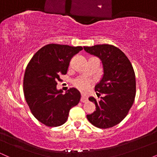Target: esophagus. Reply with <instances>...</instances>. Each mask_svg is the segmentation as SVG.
<instances>
[{"label": "esophagus", "mask_w": 157, "mask_h": 157, "mask_svg": "<svg viewBox=\"0 0 157 157\" xmlns=\"http://www.w3.org/2000/svg\"><path fill=\"white\" fill-rule=\"evenodd\" d=\"M88 100V97L86 96V95H82L80 99V101L82 102H86Z\"/></svg>", "instance_id": "esophagus-1"}]
</instances>
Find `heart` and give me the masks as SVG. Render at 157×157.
Instances as JSON below:
<instances>
[{"mask_svg":"<svg viewBox=\"0 0 157 157\" xmlns=\"http://www.w3.org/2000/svg\"><path fill=\"white\" fill-rule=\"evenodd\" d=\"M74 84H75V87H77V89H80V91H86L89 89L90 81L83 78V77H80V78H77V80H75Z\"/></svg>","mask_w":157,"mask_h":157,"instance_id":"obj_1","label":"heart"}]
</instances>
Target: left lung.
<instances>
[{
	"mask_svg": "<svg viewBox=\"0 0 157 157\" xmlns=\"http://www.w3.org/2000/svg\"><path fill=\"white\" fill-rule=\"evenodd\" d=\"M84 50L100 59L103 76L94 90L100 101L90 97L96 111L87 115L88 120L99 128H109L117 125L127 116L134 102L136 78L130 60L120 48L112 45L84 46Z\"/></svg>",
	"mask_w": 157,
	"mask_h": 157,
	"instance_id": "left-lung-1",
	"label": "left lung"
}]
</instances>
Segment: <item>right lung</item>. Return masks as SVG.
<instances>
[{
    "instance_id": "add662e5",
    "label": "right lung",
    "mask_w": 157,
    "mask_h": 157,
    "mask_svg": "<svg viewBox=\"0 0 157 157\" xmlns=\"http://www.w3.org/2000/svg\"><path fill=\"white\" fill-rule=\"evenodd\" d=\"M81 46L48 44L38 50L26 68L23 93L34 117L45 125L57 127L68 120L70 109L80 100L78 90L71 88L63 94L57 89L60 75L67 73L73 56Z\"/></svg>"
}]
</instances>
